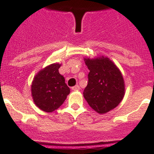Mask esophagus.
I'll return each instance as SVG.
<instances>
[{
    "instance_id": "34e87169",
    "label": "esophagus",
    "mask_w": 154,
    "mask_h": 154,
    "mask_svg": "<svg viewBox=\"0 0 154 154\" xmlns=\"http://www.w3.org/2000/svg\"><path fill=\"white\" fill-rule=\"evenodd\" d=\"M72 90H73V91H78V90H80V87H79V85H75V86H73V87H72Z\"/></svg>"
}]
</instances>
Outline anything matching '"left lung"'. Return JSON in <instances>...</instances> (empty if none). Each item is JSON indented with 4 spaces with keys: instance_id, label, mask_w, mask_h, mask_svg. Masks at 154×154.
<instances>
[{
    "instance_id": "1",
    "label": "left lung",
    "mask_w": 154,
    "mask_h": 154,
    "mask_svg": "<svg viewBox=\"0 0 154 154\" xmlns=\"http://www.w3.org/2000/svg\"><path fill=\"white\" fill-rule=\"evenodd\" d=\"M89 69L88 83L83 95L97 113L105 114L116 108L125 95V83L119 69L109 57H85Z\"/></svg>"
}]
</instances>
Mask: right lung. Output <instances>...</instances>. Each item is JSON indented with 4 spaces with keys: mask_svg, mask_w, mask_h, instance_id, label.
Segmentation results:
<instances>
[{
    "mask_svg": "<svg viewBox=\"0 0 154 154\" xmlns=\"http://www.w3.org/2000/svg\"><path fill=\"white\" fill-rule=\"evenodd\" d=\"M62 64L53 63L42 69L34 77L32 97L35 104L43 112H52L66 100L70 89L58 72Z\"/></svg>",
    "mask_w": 154,
    "mask_h": 154,
    "instance_id": "right-lung-1",
    "label": "right lung"
}]
</instances>
